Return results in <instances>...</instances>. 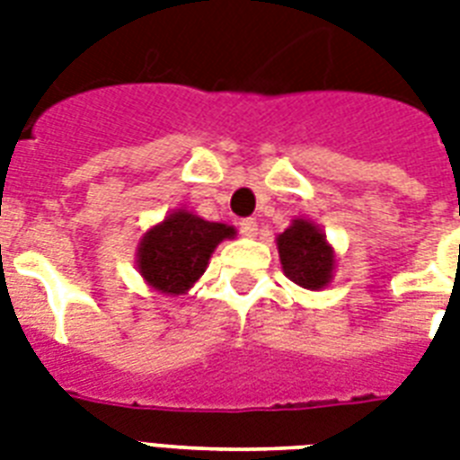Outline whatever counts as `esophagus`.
Listing matches in <instances>:
<instances>
[{
    "mask_svg": "<svg viewBox=\"0 0 460 460\" xmlns=\"http://www.w3.org/2000/svg\"><path fill=\"white\" fill-rule=\"evenodd\" d=\"M238 231H241L243 236L253 238L255 234H258V222H255V219H241V222H238Z\"/></svg>",
    "mask_w": 460,
    "mask_h": 460,
    "instance_id": "esophagus-1",
    "label": "esophagus"
}]
</instances>
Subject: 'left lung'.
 Here are the masks:
<instances>
[{"mask_svg": "<svg viewBox=\"0 0 460 460\" xmlns=\"http://www.w3.org/2000/svg\"><path fill=\"white\" fill-rule=\"evenodd\" d=\"M277 251L285 275L304 289H321L331 282L335 253L323 231L306 219H294L285 234L277 236Z\"/></svg>", "mask_w": 460, "mask_h": 460, "instance_id": "1", "label": "left lung"}]
</instances>
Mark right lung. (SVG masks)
<instances>
[{
    "label": "right lung",
    "mask_w": 460,
    "mask_h": 460,
    "mask_svg": "<svg viewBox=\"0 0 460 460\" xmlns=\"http://www.w3.org/2000/svg\"><path fill=\"white\" fill-rule=\"evenodd\" d=\"M234 234L236 231L226 224L205 222L185 209H178L159 226L146 231L139 243L137 265L154 289L164 294H185L205 272L217 243Z\"/></svg>",
    "instance_id": "obj_1"
}]
</instances>
